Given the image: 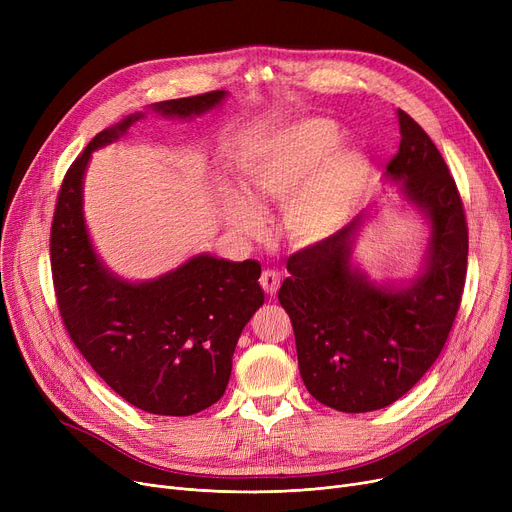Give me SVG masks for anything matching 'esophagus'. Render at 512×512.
I'll return each mask as SVG.
<instances>
[{
	"instance_id": "1",
	"label": "esophagus",
	"mask_w": 512,
	"mask_h": 512,
	"mask_svg": "<svg viewBox=\"0 0 512 512\" xmlns=\"http://www.w3.org/2000/svg\"><path fill=\"white\" fill-rule=\"evenodd\" d=\"M259 284L267 294H276V290L280 288V274L276 270H263Z\"/></svg>"
}]
</instances>
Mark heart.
<instances>
[{
  "mask_svg": "<svg viewBox=\"0 0 512 512\" xmlns=\"http://www.w3.org/2000/svg\"><path fill=\"white\" fill-rule=\"evenodd\" d=\"M340 145L342 130L332 120L294 124L242 153V188L261 207L290 198L284 213L290 236L305 245L326 240L351 218L369 174L367 159L357 151H336ZM250 202L226 193L224 211L240 232L259 236L265 222Z\"/></svg>",
  "mask_w": 512,
  "mask_h": 512,
  "instance_id": "heart-1",
  "label": "heart"
}]
</instances>
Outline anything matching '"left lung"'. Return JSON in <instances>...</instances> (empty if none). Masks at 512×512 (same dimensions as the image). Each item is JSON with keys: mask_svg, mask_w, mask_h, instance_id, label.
I'll use <instances>...</instances> for the list:
<instances>
[{"mask_svg": "<svg viewBox=\"0 0 512 512\" xmlns=\"http://www.w3.org/2000/svg\"><path fill=\"white\" fill-rule=\"evenodd\" d=\"M400 145L386 166L429 222L427 263L402 290L375 286L351 263L363 215L288 257L278 299L292 321L301 378L342 413L384 409L432 367L452 330L467 276L469 232L459 188L427 132L398 110Z\"/></svg>", "mask_w": 512, "mask_h": 512, "instance_id": "obj_1", "label": "left lung"}]
</instances>
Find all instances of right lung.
Segmentation results:
<instances>
[{
  "label": "right lung",
  "mask_w": 512,
  "mask_h": 512,
  "mask_svg": "<svg viewBox=\"0 0 512 512\" xmlns=\"http://www.w3.org/2000/svg\"><path fill=\"white\" fill-rule=\"evenodd\" d=\"M226 91L153 103L161 116L193 118ZM101 130L68 168L51 224V274L64 326L99 378L132 407L186 417L218 402L242 328L263 305L261 265L197 255L157 280L132 284L99 261L83 218L91 153L141 120Z\"/></svg>",
  "instance_id": "right-lung-1"
}]
</instances>
